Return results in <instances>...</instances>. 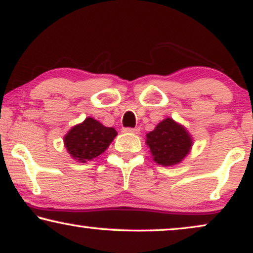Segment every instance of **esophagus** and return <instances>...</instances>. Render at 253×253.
<instances>
[{
  "mask_svg": "<svg viewBox=\"0 0 253 253\" xmlns=\"http://www.w3.org/2000/svg\"><path fill=\"white\" fill-rule=\"evenodd\" d=\"M124 132L134 133V134H138V133L140 132V129H139V128H129V127H127V128H124Z\"/></svg>",
  "mask_w": 253,
  "mask_h": 253,
  "instance_id": "1",
  "label": "esophagus"
}]
</instances>
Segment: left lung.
<instances>
[{
    "label": "left lung",
    "mask_w": 253,
    "mask_h": 253,
    "mask_svg": "<svg viewBox=\"0 0 253 253\" xmlns=\"http://www.w3.org/2000/svg\"><path fill=\"white\" fill-rule=\"evenodd\" d=\"M153 161L163 167H172L181 163L190 152L193 139L182 125L167 118L146 134Z\"/></svg>",
    "instance_id": "left-lung-1"
}]
</instances>
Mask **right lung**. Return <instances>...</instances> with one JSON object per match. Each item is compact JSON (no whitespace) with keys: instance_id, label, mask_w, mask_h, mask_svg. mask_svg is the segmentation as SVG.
<instances>
[{"instance_id":"1","label":"right lung","mask_w":253,"mask_h":253,"mask_svg":"<svg viewBox=\"0 0 253 253\" xmlns=\"http://www.w3.org/2000/svg\"><path fill=\"white\" fill-rule=\"evenodd\" d=\"M113 127H106L92 118H86L64 136L66 150L75 161L86 163L103 153L117 136Z\"/></svg>"}]
</instances>
